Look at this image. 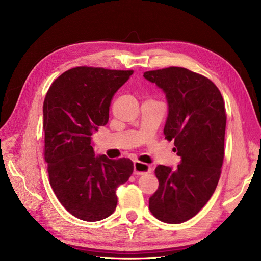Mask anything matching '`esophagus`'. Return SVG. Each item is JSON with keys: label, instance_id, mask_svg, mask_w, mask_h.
Listing matches in <instances>:
<instances>
[{"label": "esophagus", "instance_id": "esophagus-1", "mask_svg": "<svg viewBox=\"0 0 261 261\" xmlns=\"http://www.w3.org/2000/svg\"><path fill=\"white\" fill-rule=\"evenodd\" d=\"M150 171H151L150 165L139 161L134 162V174L135 175H145L147 173H150Z\"/></svg>", "mask_w": 261, "mask_h": 261}]
</instances>
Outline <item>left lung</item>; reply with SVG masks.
Instances as JSON below:
<instances>
[{
	"label": "left lung",
	"mask_w": 261,
	"mask_h": 261,
	"mask_svg": "<svg viewBox=\"0 0 261 261\" xmlns=\"http://www.w3.org/2000/svg\"><path fill=\"white\" fill-rule=\"evenodd\" d=\"M144 77L165 93L169 115L163 134L174 140L181 158L175 170L155 168L159 187L149 209L162 222L177 224L196 216L217 188L224 158V100L209 78L184 67L148 70Z\"/></svg>",
	"instance_id": "obj_1"
}]
</instances>
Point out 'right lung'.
Returning a JSON list of instances; mask_svg holds the SVG:
<instances>
[{
	"instance_id": "obj_1",
	"label": "right lung",
	"mask_w": 261,
	"mask_h": 261,
	"mask_svg": "<svg viewBox=\"0 0 261 261\" xmlns=\"http://www.w3.org/2000/svg\"><path fill=\"white\" fill-rule=\"evenodd\" d=\"M134 70L78 66L55 80L43 102L44 160L50 185L70 215L94 222L116 208V188L134 171L129 159L96 156L92 133L109 121L114 93Z\"/></svg>"
}]
</instances>
